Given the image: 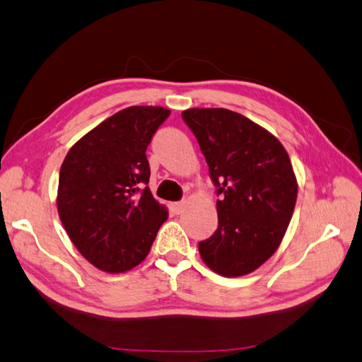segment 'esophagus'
<instances>
[{
    "instance_id": "obj_1",
    "label": "esophagus",
    "mask_w": 362,
    "mask_h": 362,
    "mask_svg": "<svg viewBox=\"0 0 362 362\" xmlns=\"http://www.w3.org/2000/svg\"><path fill=\"white\" fill-rule=\"evenodd\" d=\"M173 210L175 211L177 215L182 214V211L185 210V201H182V202H174V204H173Z\"/></svg>"
}]
</instances>
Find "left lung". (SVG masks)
Instances as JSON below:
<instances>
[{
  "instance_id": "obj_1",
  "label": "left lung",
  "mask_w": 362,
  "mask_h": 362,
  "mask_svg": "<svg viewBox=\"0 0 362 362\" xmlns=\"http://www.w3.org/2000/svg\"><path fill=\"white\" fill-rule=\"evenodd\" d=\"M182 117L197 138L216 193L218 229L199 243L210 270L237 278L278 250L292 219L298 183L279 139L226 108H189Z\"/></svg>"
}]
</instances>
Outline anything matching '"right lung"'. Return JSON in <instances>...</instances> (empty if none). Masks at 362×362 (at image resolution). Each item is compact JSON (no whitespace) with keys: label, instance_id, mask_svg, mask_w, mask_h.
<instances>
[{"label":"right lung","instance_id":"add662e5","mask_svg":"<svg viewBox=\"0 0 362 362\" xmlns=\"http://www.w3.org/2000/svg\"><path fill=\"white\" fill-rule=\"evenodd\" d=\"M171 111L129 106L78 139L59 171L58 214L69 238L98 270L125 273L143 262L168 209L146 187V148Z\"/></svg>","mask_w":362,"mask_h":362}]
</instances>
